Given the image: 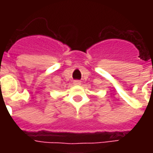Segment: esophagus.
<instances>
[{"mask_svg":"<svg viewBox=\"0 0 153 153\" xmlns=\"http://www.w3.org/2000/svg\"><path fill=\"white\" fill-rule=\"evenodd\" d=\"M74 85H80V84H81V82H80L79 80H74Z\"/></svg>","mask_w":153,"mask_h":153,"instance_id":"esophagus-1","label":"esophagus"}]
</instances>
